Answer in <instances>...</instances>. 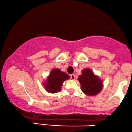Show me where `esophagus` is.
I'll list each match as a JSON object with an SVG mask.
<instances>
[{
  "mask_svg": "<svg viewBox=\"0 0 132 132\" xmlns=\"http://www.w3.org/2000/svg\"><path fill=\"white\" fill-rule=\"evenodd\" d=\"M70 78H71V79H72V80H75V75H74V74H72V75H70Z\"/></svg>",
  "mask_w": 132,
  "mask_h": 132,
  "instance_id": "1",
  "label": "esophagus"
}]
</instances>
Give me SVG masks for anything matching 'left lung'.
<instances>
[{
  "instance_id": "8db88e82",
  "label": "left lung",
  "mask_w": 132,
  "mask_h": 132,
  "mask_svg": "<svg viewBox=\"0 0 132 132\" xmlns=\"http://www.w3.org/2000/svg\"><path fill=\"white\" fill-rule=\"evenodd\" d=\"M82 73V75L78 77L82 91L89 96H94L99 93L103 88L101 80L94 75L90 69L83 70Z\"/></svg>"
}]
</instances>
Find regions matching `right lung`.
Returning <instances> with one entry per match:
<instances>
[{
  "mask_svg": "<svg viewBox=\"0 0 132 132\" xmlns=\"http://www.w3.org/2000/svg\"><path fill=\"white\" fill-rule=\"evenodd\" d=\"M69 78V75L65 73L61 72L59 69H54L51 71L47 81L45 83L46 91L51 93L60 91L62 85L65 80Z\"/></svg>",
  "mask_w": 132,
  "mask_h": 132,
  "instance_id": "1",
  "label": "right lung"
}]
</instances>
